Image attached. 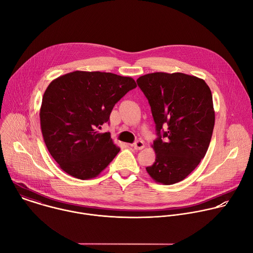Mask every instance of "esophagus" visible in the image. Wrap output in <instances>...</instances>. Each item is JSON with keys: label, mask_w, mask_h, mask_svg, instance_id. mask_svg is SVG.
<instances>
[{"label": "esophagus", "mask_w": 253, "mask_h": 253, "mask_svg": "<svg viewBox=\"0 0 253 253\" xmlns=\"http://www.w3.org/2000/svg\"><path fill=\"white\" fill-rule=\"evenodd\" d=\"M132 147L135 149V150H142V149H144V147H145V144H144V142L143 141H141V140H138V141H136L133 145H132Z\"/></svg>", "instance_id": "1"}]
</instances>
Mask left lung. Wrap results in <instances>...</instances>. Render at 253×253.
Returning <instances> with one entry per match:
<instances>
[{"label": "left lung", "instance_id": "left-lung-1", "mask_svg": "<svg viewBox=\"0 0 253 253\" xmlns=\"http://www.w3.org/2000/svg\"><path fill=\"white\" fill-rule=\"evenodd\" d=\"M137 83L149 100L158 135L152 145L156 161L147 172L158 183H177L208 151L215 125L211 89L204 80L183 73L147 74Z\"/></svg>", "mask_w": 253, "mask_h": 253}]
</instances>
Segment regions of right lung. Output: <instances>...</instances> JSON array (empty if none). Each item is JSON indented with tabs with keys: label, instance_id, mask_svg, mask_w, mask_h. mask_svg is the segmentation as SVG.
<instances>
[{
	"label": "right lung",
	"instance_id": "add662e5",
	"mask_svg": "<svg viewBox=\"0 0 253 253\" xmlns=\"http://www.w3.org/2000/svg\"><path fill=\"white\" fill-rule=\"evenodd\" d=\"M137 86L134 79L105 72L75 71L47 86L39 117L45 145L71 176L96 177L120 148L110 133H99L113 106Z\"/></svg>",
	"mask_w": 253,
	"mask_h": 253
}]
</instances>
